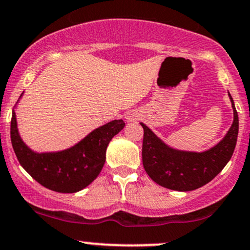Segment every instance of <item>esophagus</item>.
Returning a JSON list of instances; mask_svg holds the SVG:
<instances>
[{
	"instance_id": "esophagus-1",
	"label": "esophagus",
	"mask_w": 250,
	"mask_h": 250,
	"mask_svg": "<svg viewBox=\"0 0 250 250\" xmlns=\"http://www.w3.org/2000/svg\"><path fill=\"white\" fill-rule=\"evenodd\" d=\"M139 117H140V115L138 114V112L130 111V112H128V115H127V121H129V122H131V121L138 120Z\"/></svg>"
}]
</instances>
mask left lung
Segmentation results:
<instances>
[{"mask_svg":"<svg viewBox=\"0 0 250 250\" xmlns=\"http://www.w3.org/2000/svg\"><path fill=\"white\" fill-rule=\"evenodd\" d=\"M234 121L223 139L204 152H188L169 147L145 123L142 164L150 179L174 191H192L202 188L217 175L231 159L238 135V115L229 94Z\"/></svg>","mask_w":250,"mask_h":250,"instance_id":"obj_1","label":"left lung"}]
</instances>
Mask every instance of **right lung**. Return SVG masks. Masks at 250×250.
I'll return each mask as SVG.
<instances>
[{
  "label": "right lung",
  "mask_w": 250,
  "mask_h": 250,
  "mask_svg": "<svg viewBox=\"0 0 250 250\" xmlns=\"http://www.w3.org/2000/svg\"><path fill=\"white\" fill-rule=\"evenodd\" d=\"M125 125L122 120H114L96 128L67 149L38 153L32 150L21 139L15 110H13L10 139L19 163L33 179L48 190L75 193L83 190L98 177L105 163L109 142Z\"/></svg>",
  "instance_id": "right-lung-1"
}]
</instances>
